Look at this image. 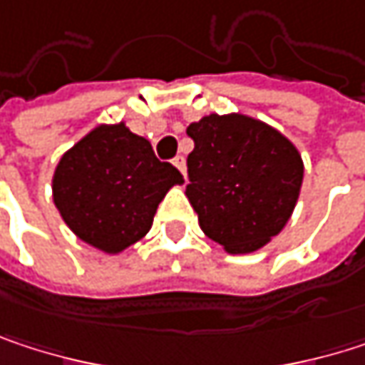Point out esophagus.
I'll return each instance as SVG.
<instances>
[{"label":"esophagus","mask_w":365,"mask_h":365,"mask_svg":"<svg viewBox=\"0 0 365 365\" xmlns=\"http://www.w3.org/2000/svg\"><path fill=\"white\" fill-rule=\"evenodd\" d=\"M173 165L182 171V175L185 178V158H183V156H178V158L173 160Z\"/></svg>","instance_id":"esophagus-1"}]
</instances>
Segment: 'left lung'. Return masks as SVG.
I'll use <instances>...</instances> for the list:
<instances>
[{
  "label": "left lung",
  "instance_id": "obj_1",
  "mask_svg": "<svg viewBox=\"0 0 365 365\" xmlns=\"http://www.w3.org/2000/svg\"><path fill=\"white\" fill-rule=\"evenodd\" d=\"M185 196L202 232L228 254H252L294 213L304 178L302 156L277 128L243 113H209L185 130Z\"/></svg>",
  "mask_w": 365,
  "mask_h": 365
}]
</instances>
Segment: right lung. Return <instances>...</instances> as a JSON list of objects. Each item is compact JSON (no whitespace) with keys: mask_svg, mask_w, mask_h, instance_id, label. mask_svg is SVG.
<instances>
[{"mask_svg":"<svg viewBox=\"0 0 365 365\" xmlns=\"http://www.w3.org/2000/svg\"><path fill=\"white\" fill-rule=\"evenodd\" d=\"M182 183V173L160 163L148 139L118 122L99 124L61 156L52 198L80 241L120 254L150 232L160 200Z\"/></svg>","mask_w":365,"mask_h":365,"instance_id":"right-lung-1","label":"right lung"}]
</instances>
